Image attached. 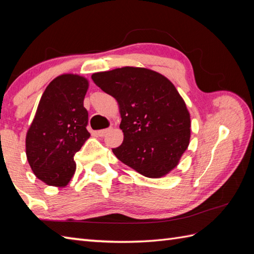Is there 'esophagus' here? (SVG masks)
I'll return each mask as SVG.
<instances>
[{
	"instance_id": "1",
	"label": "esophagus",
	"mask_w": 254,
	"mask_h": 254,
	"mask_svg": "<svg viewBox=\"0 0 254 254\" xmlns=\"http://www.w3.org/2000/svg\"><path fill=\"white\" fill-rule=\"evenodd\" d=\"M111 130V128H104V130H99V131H97V135L98 136H100V137H104L106 134L109 132Z\"/></svg>"
}]
</instances>
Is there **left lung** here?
<instances>
[{"mask_svg":"<svg viewBox=\"0 0 254 254\" xmlns=\"http://www.w3.org/2000/svg\"><path fill=\"white\" fill-rule=\"evenodd\" d=\"M91 78L118 101L124 138L112 149L117 158L147 178L175 169L191 137L190 112L175 85L153 69L134 66Z\"/></svg>","mask_w":254,"mask_h":254,"instance_id":"8db88e82","label":"left lung"}]
</instances>
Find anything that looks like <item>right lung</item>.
Masks as SVG:
<instances>
[{
    "instance_id": "right-lung-1",
    "label": "right lung",
    "mask_w": 254,
    "mask_h": 254,
    "mask_svg": "<svg viewBox=\"0 0 254 254\" xmlns=\"http://www.w3.org/2000/svg\"><path fill=\"white\" fill-rule=\"evenodd\" d=\"M88 79L62 74L47 86L26 134V156L35 176L48 186H67L76 170L74 155L89 138L84 98Z\"/></svg>"
}]
</instances>
